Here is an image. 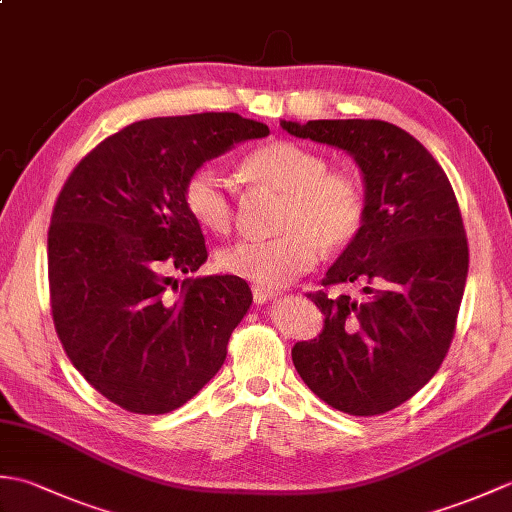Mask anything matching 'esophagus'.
Segmentation results:
<instances>
[{"label": "esophagus", "instance_id": "esophagus-1", "mask_svg": "<svg viewBox=\"0 0 512 512\" xmlns=\"http://www.w3.org/2000/svg\"><path fill=\"white\" fill-rule=\"evenodd\" d=\"M273 297H275L273 290H264V288H257V286L253 288V301L257 303V306H259V303L270 301Z\"/></svg>", "mask_w": 512, "mask_h": 512}]
</instances>
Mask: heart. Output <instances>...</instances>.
<instances>
[{"instance_id":"1","label":"heart","mask_w":512,"mask_h":512,"mask_svg":"<svg viewBox=\"0 0 512 512\" xmlns=\"http://www.w3.org/2000/svg\"><path fill=\"white\" fill-rule=\"evenodd\" d=\"M253 187L284 195L275 217L279 235L262 242H237L217 253L224 273L257 288H281L314 264L319 246L336 253L350 246L365 224L367 202L361 182L350 173L330 171L319 151L295 140H273L242 160ZM184 209L200 228L224 235L233 226L228 182L213 167L191 171L182 187Z\"/></svg>"}]
</instances>
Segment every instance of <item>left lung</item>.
I'll list each match as a JSON object with an SVG mask.
<instances>
[{"instance_id":"left-lung-1","label":"left lung","mask_w":512,"mask_h":512,"mask_svg":"<svg viewBox=\"0 0 512 512\" xmlns=\"http://www.w3.org/2000/svg\"><path fill=\"white\" fill-rule=\"evenodd\" d=\"M297 138L350 154L365 182V224L310 299L323 330L292 347L314 394L350 416H378L438 372L455 334L469 244L447 173L416 138L385 121H281ZM362 288L332 298V285Z\"/></svg>"}]
</instances>
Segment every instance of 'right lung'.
<instances>
[{
  "mask_svg": "<svg viewBox=\"0 0 512 512\" xmlns=\"http://www.w3.org/2000/svg\"><path fill=\"white\" fill-rule=\"evenodd\" d=\"M268 134L231 112L149 118L107 136L65 180L48 231L52 319L72 365L114 405L169 413L222 367L253 295L233 275L169 277L206 262L182 187L206 160Z\"/></svg>",
  "mask_w": 512,
  "mask_h": 512,
  "instance_id": "obj_1",
  "label": "right lung"
}]
</instances>
